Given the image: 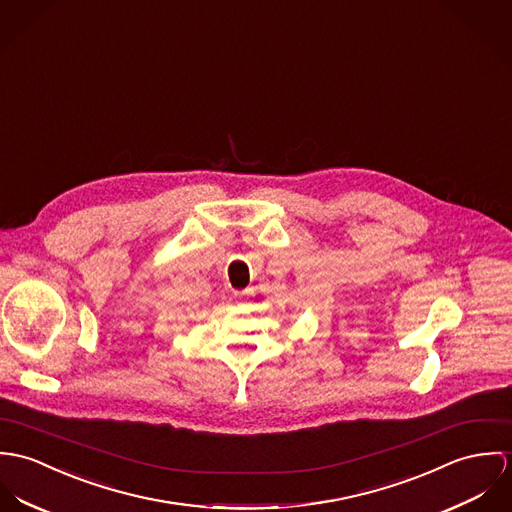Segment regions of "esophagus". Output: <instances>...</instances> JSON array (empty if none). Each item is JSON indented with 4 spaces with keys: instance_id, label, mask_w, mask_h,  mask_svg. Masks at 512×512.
I'll return each mask as SVG.
<instances>
[{
    "instance_id": "obj_1",
    "label": "esophagus",
    "mask_w": 512,
    "mask_h": 512,
    "mask_svg": "<svg viewBox=\"0 0 512 512\" xmlns=\"http://www.w3.org/2000/svg\"><path fill=\"white\" fill-rule=\"evenodd\" d=\"M245 296H249V290H241V292H235V298H237V302H245Z\"/></svg>"
}]
</instances>
